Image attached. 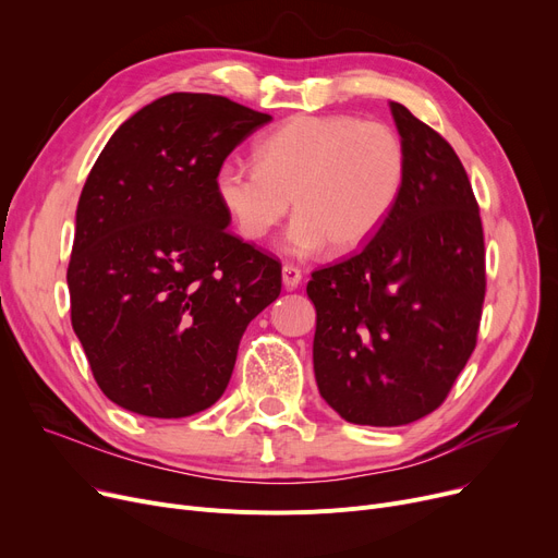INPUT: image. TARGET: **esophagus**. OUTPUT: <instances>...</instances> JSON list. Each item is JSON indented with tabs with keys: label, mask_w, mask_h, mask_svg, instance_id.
Instances as JSON below:
<instances>
[{
	"label": "esophagus",
	"mask_w": 558,
	"mask_h": 558,
	"mask_svg": "<svg viewBox=\"0 0 558 558\" xmlns=\"http://www.w3.org/2000/svg\"><path fill=\"white\" fill-rule=\"evenodd\" d=\"M303 280V274L299 267H294V264H284L282 267V282L287 289H296Z\"/></svg>",
	"instance_id": "obj_1"
}]
</instances>
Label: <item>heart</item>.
Listing matches in <instances>:
<instances>
[{
	"label": "heart",
	"mask_w": 558,
	"mask_h": 558,
	"mask_svg": "<svg viewBox=\"0 0 558 558\" xmlns=\"http://www.w3.org/2000/svg\"><path fill=\"white\" fill-rule=\"evenodd\" d=\"M255 167L223 162L213 190L244 240L259 242L284 219L287 251L312 255L362 248L385 226L407 181L400 135L353 114H296L262 137Z\"/></svg>",
	"instance_id": "b5f03b06"
}]
</instances>
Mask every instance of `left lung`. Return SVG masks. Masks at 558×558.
Returning <instances> with one entry per match:
<instances>
[{
	"instance_id": "1",
	"label": "left lung",
	"mask_w": 558,
	"mask_h": 558,
	"mask_svg": "<svg viewBox=\"0 0 558 558\" xmlns=\"http://www.w3.org/2000/svg\"><path fill=\"white\" fill-rule=\"evenodd\" d=\"M407 149L393 213L366 246L312 274L314 375L355 425L414 423L471 360L486 294L480 205L452 146L391 101Z\"/></svg>"
}]
</instances>
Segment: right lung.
Segmentation results:
<instances>
[{"label": "right lung", "mask_w": 558, "mask_h": 558, "mask_svg": "<svg viewBox=\"0 0 558 558\" xmlns=\"http://www.w3.org/2000/svg\"><path fill=\"white\" fill-rule=\"evenodd\" d=\"M271 114L173 93L112 133L83 185L68 267L72 328L99 389L151 418H183L226 391L251 320L282 267L228 230L213 179Z\"/></svg>", "instance_id": "obj_1"}]
</instances>
